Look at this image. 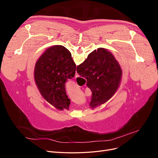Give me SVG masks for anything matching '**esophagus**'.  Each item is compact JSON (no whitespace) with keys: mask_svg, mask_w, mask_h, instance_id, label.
Returning a JSON list of instances; mask_svg holds the SVG:
<instances>
[{"mask_svg":"<svg viewBox=\"0 0 158 158\" xmlns=\"http://www.w3.org/2000/svg\"><path fill=\"white\" fill-rule=\"evenodd\" d=\"M75 76H76V78H77V77H79V74H78L77 73H76V74H75Z\"/></svg>","mask_w":158,"mask_h":158,"instance_id":"obj_1","label":"esophagus"}]
</instances>
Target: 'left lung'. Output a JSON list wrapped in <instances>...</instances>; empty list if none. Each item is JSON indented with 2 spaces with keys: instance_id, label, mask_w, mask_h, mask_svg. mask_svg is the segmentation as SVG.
<instances>
[{
  "instance_id": "left-lung-1",
  "label": "left lung",
  "mask_w": 158,
  "mask_h": 158,
  "mask_svg": "<svg viewBox=\"0 0 158 158\" xmlns=\"http://www.w3.org/2000/svg\"><path fill=\"white\" fill-rule=\"evenodd\" d=\"M75 72L76 64L70 52L62 45L46 49L36 62L34 78L38 89L56 109H69L70 100L66 94L65 83L74 77Z\"/></svg>"
}]
</instances>
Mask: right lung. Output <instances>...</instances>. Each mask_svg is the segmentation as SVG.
Segmentation results:
<instances>
[{"label": "right lung", "instance_id": "add662e5", "mask_svg": "<svg viewBox=\"0 0 158 158\" xmlns=\"http://www.w3.org/2000/svg\"><path fill=\"white\" fill-rule=\"evenodd\" d=\"M76 71L87 80V86L92 92L89 106H100L117 92L122 78V70L111 52L103 48L94 50Z\"/></svg>", "mask_w": 158, "mask_h": 158}]
</instances>
